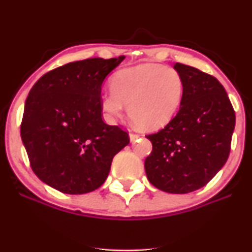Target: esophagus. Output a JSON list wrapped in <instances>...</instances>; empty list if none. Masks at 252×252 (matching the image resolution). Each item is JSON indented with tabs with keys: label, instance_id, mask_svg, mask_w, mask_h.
<instances>
[{
	"label": "esophagus",
	"instance_id": "34e87169",
	"mask_svg": "<svg viewBox=\"0 0 252 252\" xmlns=\"http://www.w3.org/2000/svg\"><path fill=\"white\" fill-rule=\"evenodd\" d=\"M140 137V136L138 135H136V134H132V132H130L129 134V138H130V142H135L136 140H137V138Z\"/></svg>",
	"mask_w": 252,
	"mask_h": 252
}]
</instances>
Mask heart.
Segmentation results:
<instances>
[{"mask_svg": "<svg viewBox=\"0 0 252 252\" xmlns=\"http://www.w3.org/2000/svg\"><path fill=\"white\" fill-rule=\"evenodd\" d=\"M185 84L175 68L158 63H141L118 71L111 79V91L104 92L100 106L110 121L122 116L128 105L131 123L143 131L168 124L180 109Z\"/></svg>", "mask_w": 252, "mask_h": 252, "instance_id": "1", "label": "heart"}]
</instances>
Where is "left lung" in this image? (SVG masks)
Wrapping results in <instances>:
<instances>
[{
  "instance_id": "obj_1",
  "label": "left lung",
  "mask_w": 252,
  "mask_h": 252,
  "mask_svg": "<svg viewBox=\"0 0 252 252\" xmlns=\"http://www.w3.org/2000/svg\"><path fill=\"white\" fill-rule=\"evenodd\" d=\"M174 68L184 79V98L176 116L146 136L153 150L144 169L156 189L185 194L209 184L226 162L236 115L218 79L184 63Z\"/></svg>"
}]
</instances>
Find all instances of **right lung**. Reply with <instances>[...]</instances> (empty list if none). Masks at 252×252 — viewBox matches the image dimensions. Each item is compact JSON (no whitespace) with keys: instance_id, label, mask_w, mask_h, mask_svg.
Here are the masks:
<instances>
[{"instance_id":"obj_1","label":"right lung","mask_w":252,"mask_h":252,"mask_svg":"<svg viewBox=\"0 0 252 252\" xmlns=\"http://www.w3.org/2000/svg\"><path fill=\"white\" fill-rule=\"evenodd\" d=\"M91 58L54 68L34 84L25 103L21 138L35 175L66 194L99 189L128 132L102 120L106 76L124 60Z\"/></svg>"}]
</instances>
